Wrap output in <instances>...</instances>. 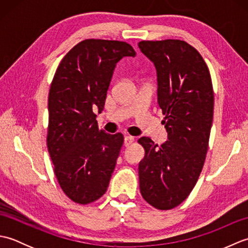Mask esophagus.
I'll return each instance as SVG.
<instances>
[{
  "label": "esophagus",
  "mask_w": 248,
  "mask_h": 248,
  "mask_svg": "<svg viewBox=\"0 0 248 248\" xmlns=\"http://www.w3.org/2000/svg\"><path fill=\"white\" fill-rule=\"evenodd\" d=\"M134 143V138L133 136H130V135H127L124 138V146L125 147H129L130 145H132Z\"/></svg>",
  "instance_id": "1"
}]
</instances>
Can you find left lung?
Returning a JSON list of instances; mask_svg holds the SVG:
<instances>
[{"mask_svg":"<svg viewBox=\"0 0 248 248\" xmlns=\"http://www.w3.org/2000/svg\"><path fill=\"white\" fill-rule=\"evenodd\" d=\"M140 51L154 62L157 73V102L165 116L166 143L149 138L140 162V189L157 210L176 208L191 194L202 170L209 148L214 93L202 56L184 40H143Z\"/></svg>","mask_w":248,"mask_h":248,"instance_id":"8db88e82","label":"left lung"}]
</instances>
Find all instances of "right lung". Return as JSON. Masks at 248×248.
<instances>
[{
    "label": "right lung",
    "mask_w": 248,
    "mask_h": 248,
    "mask_svg": "<svg viewBox=\"0 0 248 248\" xmlns=\"http://www.w3.org/2000/svg\"><path fill=\"white\" fill-rule=\"evenodd\" d=\"M118 40L85 39L64 56L51 83L46 146L62 192L88 204L105 194L124 144L121 133L98 128L116 62L135 56Z\"/></svg>",
    "instance_id": "right-lung-1"
}]
</instances>
